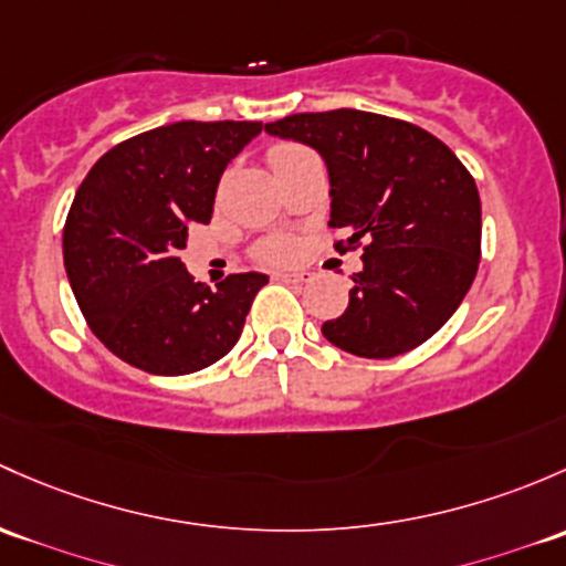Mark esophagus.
<instances>
[{
  "label": "esophagus",
  "mask_w": 566,
  "mask_h": 566,
  "mask_svg": "<svg viewBox=\"0 0 566 566\" xmlns=\"http://www.w3.org/2000/svg\"><path fill=\"white\" fill-rule=\"evenodd\" d=\"M276 279H282L287 284H301L306 282V273H276Z\"/></svg>",
  "instance_id": "obj_1"
}]
</instances>
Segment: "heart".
<instances>
[{
    "label": "heart",
    "mask_w": 566,
    "mask_h": 566,
    "mask_svg": "<svg viewBox=\"0 0 566 566\" xmlns=\"http://www.w3.org/2000/svg\"><path fill=\"white\" fill-rule=\"evenodd\" d=\"M308 148L301 146V143H273L271 148H268V163H271V168H282V165L293 163V159H298L306 154ZM295 252V243L290 241V238H271V241H265L263 247H260V258L265 260H290Z\"/></svg>",
    "instance_id": "b5f03b06"
}]
</instances>
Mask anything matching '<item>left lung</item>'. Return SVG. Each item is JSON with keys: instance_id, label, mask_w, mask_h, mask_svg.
<instances>
[{"instance_id": "1", "label": "left lung", "mask_w": 566, "mask_h": 566, "mask_svg": "<svg viewBox=\"0 0 566 566\" xmlns=\"http://www.w3.org/2000/svg\"><path fill=\"white\" fill-rule=\"evenodd\" d=\"M308 143L331 176V228L363 249L349 306L325 338L358 358H396L428 342L461 306L480 265V195L461 159L418 124L338 108L265 124Z\"/></svg>"}]
</instances>
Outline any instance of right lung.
<instances>
[{"instance_id": "obj_1", "label": "right lung", "mask_w": 566, "mask_h": 566, "mask_svg": "<svg viewBox=\"0 0 566 566\" xmlns=\"http://www.w3.org/2000/svg\"><path fill=\"white\" fill-rule=\"evenodd\" d=\"M260 122H176L94 163L64 222V268L94 336L159 377L200 371L235 347L265 273L192 282L178 249L208 224L219 178Z\"/></svg>"}]
</instances>
